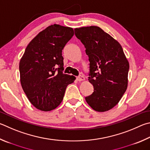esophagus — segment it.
<instances>
[{"label": "esophagus", "mask_w": 150, "mask_h": 150, "mask_svg": "<svg viewBox=\"0 0 150 150\" xmlns=\"http://www.w3.org/2000/svg\"><path fill=\"white\" fill-rule=\"evenodd\" d=\"M76 79H77L78 81H82L84 80V77L83 75H79V76H78V77H77Z\"/></svg>", "instance_id": "34e87169"}]
</instances>
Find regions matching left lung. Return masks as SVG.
<instances>
[{"label":"left lung","mask_w":150,"mask_h":150,"mask_svg":"<svg viewBox=\"0 0 150 150\" xmlns=\"http://www.w3.org/2000/svg\"><path fill=\"white\" fill-rule=\"evenodd\" d=\"M88 56V81L94 92L85 97L94 110L103 112L120 101L128 84L129 64L121 45L96 26L74 29Z\"/></svg>","instance_id":"1"}]
</instances>
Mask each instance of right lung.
<instances>
[{"instance_id": "obj_1", "label": "right lung", "mask_w": 150, "mask_h": 150, "mask_svg": "<svg viewBox=\"0 0 150 150\" xmlns=\"http://www.w3.org/2000/svg\"><path fill=\"white\" fill-rule=\"evenodd\" d=\"M73 29L57 24L40 32L25 48L20 62V82L29 102L38 110H54L75 77L63 73L62 50Z\"/></svg>"}]
</instances>
